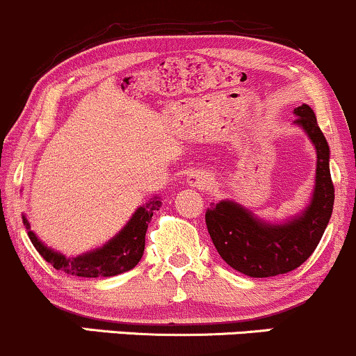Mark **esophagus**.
Returning a JSON list of instances; mask_svg holds the SVG:
<instances>
[{
    "instance_id": "obj_1",
    "label": "esophagus",
    "mask_w": 356,
    "mask_h": 356,
    "mask_svg": "<svg viewBox=\"0 0 356 356\" xmlns=\"http://www.w3.org/2000/svg\"><path fill=\"white\" fill-rule=\"evenodd\" d=\"M186 182L187 186L196 187V189H206V187H209L211 184V177L202 170H193L187 174Z\"/></svg>"
}]
</instances>
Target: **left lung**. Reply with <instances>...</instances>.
<instances>
[{"mask_svg": "<svg viewBox=\"0 0 356 356\" xmlns=\"http://www.w3.org/2000/svg\"><path fill=\"white\" fill-rule=\"evenodd\" d=\"M294 124L316 148V177L309 202L280 222L261 220L232 199H222L206 211L211 240L221 259L245 275L273 277L287 273L311 257L330 222L334 187L330 174V145L314 111L307 104L294 109Z\"/></svg>", "mask_w": 356, "mask_h": 356, "instance_id": "8db88e82", "label": "left lung"}]
</instances>
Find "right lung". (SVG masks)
I'll return each instance as SVG.
<instances>
[{
	"mask_svg": "<svg viewBox=\"0 0 356 356\" xmlns=\"http://www.w3.org/2000/svg\"><path fill=\"white\" fill-rule=\"evenodd\" d=\"M162 206V199L154 196L145 204L138 206L127 225L116 233L111 240H108L103 247L89 250L76 257H67L57 250L47 247L30 226L25 214H22L29 238L33 247L44 259L57 270L76 277H113L118 273L128 272L138 264L145 250V233L155 211Z\"/></svg>",
	"mask_w": 356,
	"mask_h": 356,
	"instance_id": "1",
	"label": "right lung"
}]
</instances>
